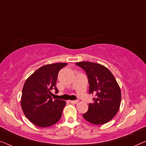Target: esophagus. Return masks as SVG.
<instances>
[{"mask_svg": "<svg viewBox=\"0 0 146 146\" xmlns=\"http://www.w3.org/2000/svg\"><path fill=\"white\" fill-rule=\"evenodd\" d=\"M70 102H71V103H72V104H77L78 102H79V100H71V101H70Z\"/></svg>", "mask_w": 146, "mask_h": 146, "instance_id": "esophagus-1", "label": "esophagus"}]
</instances>
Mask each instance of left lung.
<instances>
[{"mask_svg":"<svg viewBox=\"0 0 146 146\" xmlns=\"http://www.w3.org/2000/svg\"><path fill=\"white\" fill-rule=\"evenodd\" d=\"M85 71L89 83V94H94L93 103L82 115L84 119L94 125H102L113 118L119 110L121 92L111 72L102 65L82 62L75 64Z\"/></svg>","mask_w":146,"mask_h":146,"instance_id":"left-lung-1","label":"left lung"}]
</instances>
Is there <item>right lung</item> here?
Instances as JSON below:
<instances>
[{"mask_svg":"<svg viewBox=\"0 0 146 146\" xmlns=\"http://www.w3.org/2000/svg\"><path fill=\"white\" fill-rule=\"evenodd\" d=\"M66 63L45 65L26 80L21 98V108L25 117L39 127H48L57 123L62 117L66 102L53 100L52 90L58 92L56 80L61 69Z\"/></svg>","mask_w":146,"mask_h":146,"instance_id":"1","label":"right lung"}]
</instances>
